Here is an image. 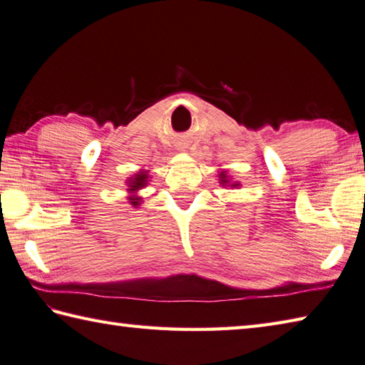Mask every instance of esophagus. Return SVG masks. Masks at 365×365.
<instances>
[{
  "mask_svg": "<svg viewBox=\"0 0 365 365\" xmlns=\"http://www.w3.org/2000/svg\"><path fill=\"white\" fill-rule=\"evenodd\" d=\"M182 148H185V147H182Z\"/></svg>",
  "mask_w": 365,
  "mask_h": 365,
  "instance_id": "esophagus-1",
  "label": "esophagus"
}]
</instances>
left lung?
Listing matches in <instances>:
<instances>
[{
  "mask_svg": "<svg viewBox=\"0 0 365 365\" xmlns=\"http://www.w3.org/2000/svg\"><path fill=\"white\" fill-rule=\"evenodd\" d=\"M218 177H220V183L223 185V187H225V185H230V177L226 175L225 170H221V173H220V175H218ZM231 187H239V183H232Z\"/></svg>",
  "mask_w": 365,
  "mask_h": 365,
  "instance_id": "obj_1",
  "label": "left lung"
}]
</instances>
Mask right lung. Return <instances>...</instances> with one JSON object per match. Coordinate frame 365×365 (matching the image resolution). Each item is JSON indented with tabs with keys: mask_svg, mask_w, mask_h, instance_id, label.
I'll use <instances>...</instances> for the list:
<instances>
[{
	"mask_svg": "<svg viewBox=\"0 0 365 365\" xmlns=\"http://www.w3.org/2000/svg\"><path fill=\"white\" fill-rule=\"evenodd\" d=\"M148 173L147 170H139L138 174H134L133 177L128 178V191L131 192V196L128 197V201H130V204L133 207H138L140 204V197L134 196L135 192H138L139 190H142L144 187H147L148 183Z\"/></svg>",
	"mask_w": 365,
	"mask_h": 365,
	"instance_id": "1",
	"label": "right lung"
}]
</instances>
